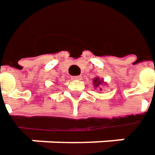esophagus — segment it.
Masks as SVG:
<instances>
[{
  "label": "esophagus",
  "instance_id": "esophagus-1",
  "mask_svg": "<svg viewBox=\"0 0 155 155\" xmlns=\"http://www.w3.org/2000/svg\"><path fill=\"white\" fill-rule=\"evenodd\" d=\"M71 79H72V80H81L82 78H81L80 76H77V77H72Z\"/></svg>",
  "mask_w": 155,
  "mask_h": 155
}]
</instances>
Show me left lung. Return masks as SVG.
<instances>
[{"instance_id": "obj_1", "label": "left lung", "mask_w": 155, "mask_h": 155, "mask_svg": "<svg viewBox=\"0 0 155 155\" xmlns=\"http://www.w3.org/2000/svg\"><path fill=\"white\" fill-rule=\"evenodd\" d=\"M104 85H106V83L103 79H101L100 78L95 77L94 78V80H93V86L94 87V88H96V87H99L100 88L101 86H104ZM100 90H102V88H100Z\"/></svg>"}]
</instances>
